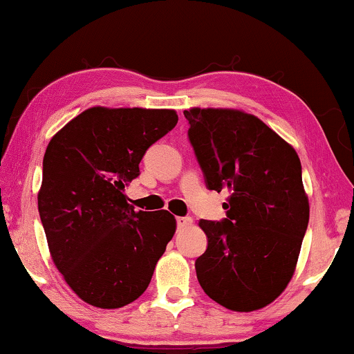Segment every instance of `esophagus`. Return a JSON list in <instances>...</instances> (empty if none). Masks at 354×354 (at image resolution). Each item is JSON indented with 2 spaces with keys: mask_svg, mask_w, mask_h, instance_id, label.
<instances>
[{
  "mask_svg": "<svg viewBox=\"0 0 354 354\" xmlns=\"http://www.w3.org/2000/svg\"><path fill=\"white\" fill-rule=\"evenodd\" d=\"M192 219L190 217H177V227L178 229H185V227L192 225Z\"/></svg>",
  "mask_w": 354,
  "mask_h": 354,
  "instance_id": "34e87169",
  "label": "esophagus"
}]
</instances>
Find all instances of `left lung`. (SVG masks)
I'll use <instances>...</instances> for the list:
<instances>
[{"mask_svg":"<svg viewBox=\"0 0 354 354\" xmlns=\"http://www.w3.org/2000/svg\"><path fill=\"white\" fill-rule=\"evenodd\" d=\"M206 187L229 192L222 221H200L207 248L195 261L211 299L232 311L268 306L295 272L309 222L301 162L254 115L235 109L183 111Z\"/></svg>","mask_w":354,"mask_h":354,"instance_id":"8db88e82","label":"left lung"}]
</instances>
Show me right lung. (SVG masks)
Returning a JSON list of instances; mask_svg holds the SVG:
<instances>
[{"mask_svg": "<svg viewBox=\"0 0 354 354\" xmlns=\"http://www.w3.org/2000/svg\"><path fill=\"white\" fill-rule=\"evenodd\" d=\"M172 109L90 108L48 145L38 212L56 268L79 298L122 308L148 288L176 232L167 211H135L125 187L147 149L176 127Z\"/></svg>", "mask_w": 354, "mask_h": 354, "instance_id": "obj_1", "label": "right lung"}]
</instances>
